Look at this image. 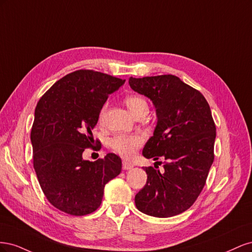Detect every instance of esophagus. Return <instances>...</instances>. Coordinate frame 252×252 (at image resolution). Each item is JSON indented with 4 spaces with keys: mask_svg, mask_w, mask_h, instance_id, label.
Returning a JSON list of instances; mask_svg holds the SVG:
<instances>
[{
    "mask_svg": "<svg viewBox=\"0 0 252 252\" xmlns=\"http://www.w3.org/2000/svg\"><path fill=\"white\" fill-rule=\"evenodd\" d=\"M123 169L124 170H128V169H131V168H133V164L132 163H130V162H127V161H123Z\"/></svg>",
    "mask_w": 252,
    "mask_h": 252,
    "instance_id": "esophagus-1",
    "label": "esophagus"
}]
</instances>
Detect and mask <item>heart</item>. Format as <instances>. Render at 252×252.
Listing matches in <instances>:
<instances>
[{"instance_id":"obj_1","label":"heart","mask_w":252,"mask_h":252,"mask_svg":"<svg viewBox=\"0 0 252 252\" xmlns=\"http://www.w3.org/2000/svg\"><path fill=\"white\" fill-rule=\"evenodd\" d=\"M125 104L127 106V108L129 109V111H130L134 117L138 113L144 110H147L148 108L146 101H145L142 96L136 95V94L126 96ZM105 109H106V106H104V107L101 109V112H100L101 120L105 113ZM142 144H143V138L139 134H130V135L117 134L110 140L111 148L116 152H118V154L121 155L122 157L127 158H132L135 155L136 149L141 147Z\"/></svg>"}]
</instances>
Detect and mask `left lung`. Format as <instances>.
I'll return each instance as SVG.
<instances>
[{"label": "left lung", "instance_id": "8db88e82", "mask_svg": "<svg viewBox=\"0 0 252 252\" xmlns=\"http://www.w3.org/2000/svg\"><path fill=\"white\" fill-rule=\"evenodd\" d=\"M129 85L150 98L158 117L143 156L167 161L162 172L145 167L147 182L134 197L135 206L156 218L180 215L200 195L215 158L217 129L209 104L199 90L172 74L130 77Z\"/></svg>", "mask_w": 252, "mask_h": 252}]
</instances>
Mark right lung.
Wrapping results in <instances>:
<instances>
[{
    "label": "right lung",
    "mask_w": 252,
    "mask_h": 252,
    "mask_svg": "<svg viewBox=\"0 0 252 252\" xmlns=\"http://www.w3.org/2000/svg\"><path fill=\"white\" fill-rule=\"evenodd\" d=\"M124 83L98 71L77 70L53 84L36 105L30 133L33 168L49 203L68 215L95 211L105 185L122 170L114 154L94 162L82 155L94 147L91 130L108 95Z\"/></svg>",
    "instance_id": "add662e5"
}]
</instances>
